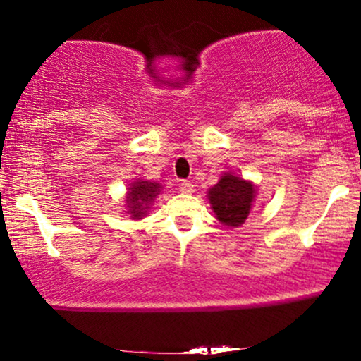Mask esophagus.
<instances>
[{
	"mask_svg": "<svg viewBox=\"0 0 361 361\" xmlns=\"http://www.w3.org/2000/svg\"><path fill=\"white\" fill-rule=\"evenodd\" d=\"M180 192L181 193H186V195L193 193L195 192V185L192 183V181H181V183H180Z\"/></svg>",
	"mask_w": 361,
	"mask_h": 361,
	"instance_id": "esophagus-1",
	"label": "esophagus"
}]
</instances>
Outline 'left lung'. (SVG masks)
I'll return each instance as SVG.
<instances>
[{
    "label": "left lung",
    "instance_id": "1",
    "mask_svg": "<svg viewBox=\"0 0 361 361\" xmlns=\"http://www.w3.org/2000/svg\"><path fill=\"white\" fill-rule=\"evenodd\" d=\"M255 197V185L233 173H224L219 183L209 190V202L215 217L229 227L244 224L252 209Z\"/></svg>",
    "mask_w": 361,
    "mask_h": 361
}]
</instances>
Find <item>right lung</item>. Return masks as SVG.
I'll return each mask as SVG.
<instances>
[{
	"label": "right lung",
	"instance_id": "obj_1",
	"mask_svg": "<svg viewBox=\"0 0 361 361\" xmlns=\"http://www.w3.org/2000/svg\"><path fill=\"white\" fill-rule=\"evenodd\" d=\"M161 186L156 181H146V180H137L134 183H130V188L127 192V214H130V217L134 221H139L144 215L147 214L149 205L154 202V198L159 195Z\"/></svg>",
	"mask_w": 361,
	"mask_h": 361
}]
</instances>
